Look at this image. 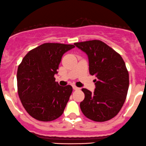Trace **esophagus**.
I'll use <instances>...</instances> for the list:
<instances>
[{
    "label": "esophagus",
    "mask_w": 146,
    "mask_h": 146,
    "mask_svg": "<svg viewBox=\"0 0 146 146\" xmlns=\"http://www.w3.org/2000/svg\"><path fill=\"white\" fill-rule=\"evenodd\" d=\"M72 88H73L74 90H80L79 88H78V87H76V86H74V85H73Z\"/></svg>",
    "instance_id": "34e87169"
}]
</instances>
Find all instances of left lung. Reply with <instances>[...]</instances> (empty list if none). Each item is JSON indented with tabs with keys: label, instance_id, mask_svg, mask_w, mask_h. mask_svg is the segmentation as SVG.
Masks as SVG:
<instances>
[{
	"label": "left lung",
	"instance_id": "left-lung-1",
	"mask_svg": "<svg viewBox=\"0 0 146 146\" xmlns=\"http://www.w3.org/2000/svg\"><path fill=\"white\" fill-rule=\"evenodd\" d=\"M74 45L88 56L89 72L95 75V90L82 91L85 99L80 108L85 116L97 122L115 117L123 106L129 87V74L120 54L98 40L76 42Z\"/></svg>",
	"mask_w": 146,
	"mask_h": 146
}]
</instances>
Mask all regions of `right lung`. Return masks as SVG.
<instances>
[{"mask_svg":"<svg viewBox=\"0 0 146 146\" xmlns=\"http://www.w3.org/2000/svg\"><path fill=\"white\" fill-rule=\"evenodd\" d=\"M73 45L44 43L26 54L17 72L18 92L30 116L41 121H51L62 115L72 92L71 86L55 81L63 55Z\"/></svg>","mask_w":146,"mask_h":146,"instance_id":"right-lung-1","label":"right lung"}]
</instances>
